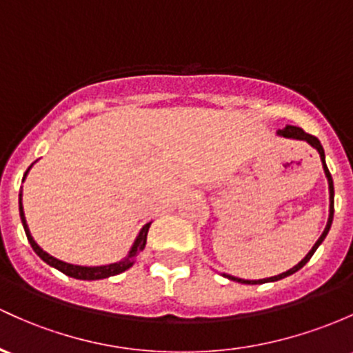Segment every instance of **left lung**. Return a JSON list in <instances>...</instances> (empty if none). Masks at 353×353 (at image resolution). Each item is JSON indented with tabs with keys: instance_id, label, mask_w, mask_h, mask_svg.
<instances>
[{
	"instance_id": "8db88e82",
	"label": "left lung",
	"mask_w": 353,
	"mask_h": 353,
	"mask_svg": "<svg viewBox=\"0 0 353 353\" xmlns=\"http://www.w3.org/2000/svg\"><path fill=\"white\" fill-rule=\"evenodd\" d=\"M279 136H283V138H290V139H299V141H306L310 146H313L314 150L318 151V154H320V160H321V166H323V172H325V176H327L328 180V192H330V215H328V222H327V227H325L323 234H321L320 239H318L316 242H314V245L312 248V251L305 256V259H301L296 266H293L291 269H288L286 272H281V274L278 276H272V278H264V279H241V278H236V276H230V274H223V278L230 279V281H236V283H242V284H264V283H274V281H279V279L286 278V276H291L294 274V272L299 271L303 266H305L306 263H308L310 259H312V256L314 254V251L318 249V245L321 244V242L325 241V237H327L330 227H332V222H333V196H335V192H333V180H332V175H330L328 172V166L327 163H325V151H323V146H321V143L318 141V138H314V136L308 134V132H305L301 130V128H296V126H286L284 130H279L278 131Z\"/></svg>"
}]
</instances>
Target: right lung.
Here are the masks:
<instances>
[{
    "label": "right lung",
    "instance_id": "1",
    "mask_svg": "<svg viewBox=\"0 0 353 353\" xmlns=\"http://www.w3.org/2000/svg\"><path fill=\"white\" fill-rule=\"evenodd\" d=\"M33 163L28 166V170L25 172V176H23V181L26 175H28V172L32 170ZM18 203H20V217H21V223H23V229H25V234L26 237H28V242L30 245L33 248V251L37 252V256L40 257L41 261H45V263L48 264V266L59 269L60 272H63V274L70 276V278H75V279H84V281H96V279H104V278H111V276H116V274H121V272H124L126 269H130L132 264H134V257L138 256L139 252L145 249L146 245V237H148V230H150V225L151 222H148L143 225V229L139 230V234L136 236L134 242H132L130 252H128V256L124 257V259L117 261V263H111V264H104V266H77V264H70V263H65V261H60L57 259V257L50 256L48 252H45L43 249L40 248L39 244L35 242V239L32 237V234H30V229H28V223H26V219H25V212H23V203H21V192H20V199H18Z\"/></svg>",
    "mask_w": 353,
    "mask_h": 353
}]
</instances>
